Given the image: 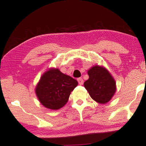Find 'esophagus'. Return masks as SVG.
Instances as JSON below:
<instances>
[{
  "instance_id": "obj_1",
  "label": "esophagus",
  "mask_w": 146,
  "mask_h": 146,
  "mask_svg": "<svg viewBox=\"0 0 146 146\" xmlns=\"http://www.w3.org/2000/svg\"><path fill=\"white\" fill-rule=\"evenodd\" d=\"M77 80H78L79 84H80V85H82V84H83L84 80H83V79H82V78H78V79H77Z\"/></svg>"
}]
</instances>
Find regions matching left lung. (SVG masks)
Returning a JSON list of instances; mask_svg holds the SVG:
<instances>
[{
	"label": "left lung",
	"instance_id": "1",
	"mask_svg": "<svg viewBox=\"0 0 146 146\" xmlns=\"http://www.w3.org/2000/svg\"><path fill=\"white\" fill-rule=\"evenodd\" d=\"M89 78L84 82L91 98L100 104H106L114 96L116 82L108 70L98 65L88 70Z\"/></svg>",
	"mask_w": 146,
	"mask_h": 146
}]
</instances>
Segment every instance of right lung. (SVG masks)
I'll return each instance as SVG.
<instances>
[{
	"mask_svg": "<svg viewBox=\"0 0 146 146\" xmlns=\"http://www.w3.org/2000/svg\"><path fill=\"white\" fill-rule=\"evenodd\" d=\"M77 85L76 80L53 68L43 74L35 92L42 106L48 109L58 110L66 105Z\"/></svg>",
	"mask_w": 146,
	"mask_h": 146,
	"instance_id": "obj_1",
	"label": "right lung"
}]
</instances>
